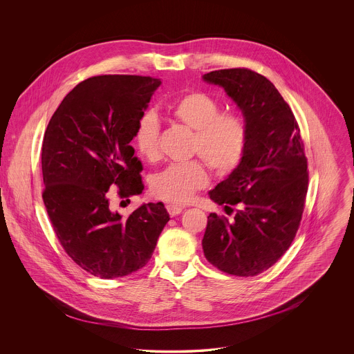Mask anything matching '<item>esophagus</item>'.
Segmentation results:
<instances>
[{
    "label": "esophagus",
    "instance_id": "34e87169",
    "mask_svg": "<svg viewBox=\"0 0 354 354\" xmlns=\"http://www.w3.org/2000/svg\"><path fill=\"white\" fill-rule=\"evenodd\" d=\"M166 208H167V212H169L170 216L178 215V214H181L183 209H184V207H183V205H178V204H167Z\"/></svg>",
    "mask_w": 354,
    "mask_h": 354
}]
</instances>
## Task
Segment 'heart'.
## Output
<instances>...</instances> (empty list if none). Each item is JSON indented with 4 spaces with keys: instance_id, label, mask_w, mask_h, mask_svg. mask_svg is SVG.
Returning <instances> with one entry per match:
<instances>
[{
    "instance_id": "1",
    "label": "heart",
    "mask_w": 354,
    "mask_h": 354,
    "mask_svg": "<svg viewBox=\"0 0 354 354\" xmlns=\"http://www.w3.org/2000/svg\"><path fill=\"white\" fill-rule=\"evenodd\" d=\"M219 102L204 91H189L169 106L170 115L194 131L191 152L198 153L221 176L232 173L243 160L248 129L244 118L236 113H223ZM133 143L149 162L159 159V122L152 111H146L136 122ZM208 176L199 160L173 163L153 176L151 189L162 201L185 203L204 188Z\"/></svg>"
}]
</instances>
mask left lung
Masks as SVG:
<instances>
[{
	"label": "left lung",
	"instance_id": "obj_1",
	"mask_svg": "<svg viewBox=\"0 0 354 354\" xmlns=\"http://www.w3.org/2000/svg\"><path fill=\"white\" fill-rule=\"evenodd\" d=\"M203 80L225 90L248 129L241 163L208 192L237 212L233 221L208 215L203 251L223 272L254 277L289 250L300 226L308 191L300 128L275 86L251 69L212 71Z\"/></svg>",
	"mask_w": 354,
	"mask_h": 354
}]
</instances>
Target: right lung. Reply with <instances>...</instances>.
Wrapping results in <instances>:
<instances>
[{
	"label": "right lung",
	"mask_w": 354,
	"mask_h": 354,
	"mask_svg": "<svg viewBox=\"0 0 354 354\" xmlns=\"http://www.w3.org/2000/svg\"><path fill=\"white\" fill-rule=\"evenodd\" d=\"M159 86L150 76L90 77L61 102L44 136L42 198L53 229L72 260L103 279L145 267L170 219L160 202L129 216L110 207V188L128 202L145 189L131 142Z\"/></svg>",
	"instance_id": "1"
}]
</instances>
